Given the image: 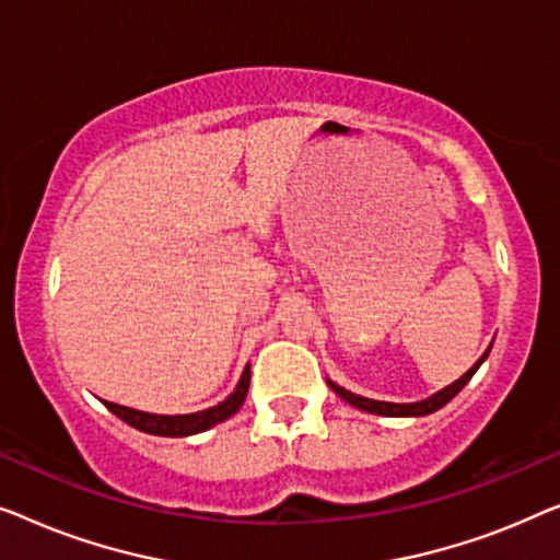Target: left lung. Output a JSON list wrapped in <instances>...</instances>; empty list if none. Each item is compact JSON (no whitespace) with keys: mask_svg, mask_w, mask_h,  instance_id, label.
Here are the masks:
<instances>
[{"mask_svg":"<svg viewBox=\"0 0 560 560\" xmlns=\"http://www.w3.org/2000/svg\"><path fill=\"white\" fill-rule=\"evenodd\" d=\"M490 350H492V345L485 350V355L479 358V360L475 362V365H471V368L467 370V373H464V375L459 377V381H454L452 385H446V388L436 390L434 396H429V398H423V400H416V404H388V400H373V398L358 396V393L342 388V385H337L335 381H329V377H327V385H329V388H332L342 400H348L350 406L360 408V411H368V413H375V416H393V419H406V416H429V413L439 411V408H444V406L448 404V400H452V398L456 396V393H459V390L464 388V385H467V383L471 381V375L477 373L479 365H482V362L487 360V355H490Z\"/></svg>","mask_w":560,"mask_h":560,"instance_id":"left-lung-1","label":"left lung"}]
</instances>
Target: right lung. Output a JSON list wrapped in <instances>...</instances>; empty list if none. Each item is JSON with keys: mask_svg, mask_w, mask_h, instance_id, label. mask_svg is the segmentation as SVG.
I'll use <instances>...</instances> for the list:
<instances>
[{"mask_svg": "<svg viewBox=\"0 0 560 560\" xmlns=\"http://www.w3.org/2000/svg\"><path fill=\"white\" fill-rule=\"evenodd\" d=\"M248 385H250V365L243 368L241 381L235 385V390L228 396L225 400H220L218 406L205 408V411H195V413H149V411H137V408L129 406H119L112 404V400H104V406L112 411L114 416H119L124 423L129 427L144 431V434L152 436H192L200 434V431H208L215 427V423H223L225 419H231L233 413H238V408L243 406V400L248 396Z\"/></svg>", "mask_w": 560, "mask_h": 560, "instance_id": "right-lung-1", "label": "right lung"}]
</instances>
